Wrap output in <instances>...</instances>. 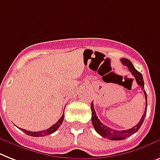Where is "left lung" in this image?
<instances>
[{
    "mask_svg": "<svg viewBox=\"0 0 160 160\" xmlns=\"http://www.w3.org/2000/svg\"><path fill=\"white\" fill-rule=\"evenodd\" d=\"M121 62L123 65H125L128 67L129 71H131V73L133 75V76L136 79V82L137 84L141 86L142 88V90L144 91V93H145V103L147 104V95H146V92L145 90H144L145 89V86H144V80L143 77H142V75H141L138 71H136L135 69L134 66L132 65V63L130 62L128 59H126V58H122L121 60ZM146 104H145V112H144L143 116L141 118V120L139 121V122L136 124L135 127H133L131 129H127L124 130V131H118V130H114L112 129L110 127L105 126L103 123H102L99 121V119L98 118L97 115L95 113V111H94V108H93V103L92 102L91 103V111H92V124H93L94 129L98 134L100 135L101 136L104 137V138H108L109 140H112V141H122V140H124V139L129 137V136H132V135L136 133L139 129L140 127H141L142 123H143L144 120H145V115H146V111H147V107H146Z\"/></svg>",
    "mask_w": 160,
    "mask_h": 160,
    "instance_id": "8db88e82",
    "label": "left lung"
}]
</instances>
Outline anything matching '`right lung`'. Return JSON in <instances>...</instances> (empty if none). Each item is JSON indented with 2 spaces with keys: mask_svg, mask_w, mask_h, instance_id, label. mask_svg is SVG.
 <instances>
[{
  "mask_svg": "<svg viewBox=\"0 0 160 160\" xmlns=\"http://www.w3.org/2000/svg\"><path fill=\"white\" fill-rule=\"evenodd\" d=\"M63 120H64V112L62 114V118H60L59 120H58L54 125H52L51 127H49L48 129L44 130V131H41V132H29V131H26V130L21 129V128H20V129H21L22 132H24V133L28 135V136H35V137H41V136H48V135L52 134L53 132H55L59 128L60 126L62 125V122H63Z\"/></svg>",
  "mask_w": 160,
  "mask_h": 160,
  "instance_id": "1",
  "label": "right lung"
}]
</instances>
